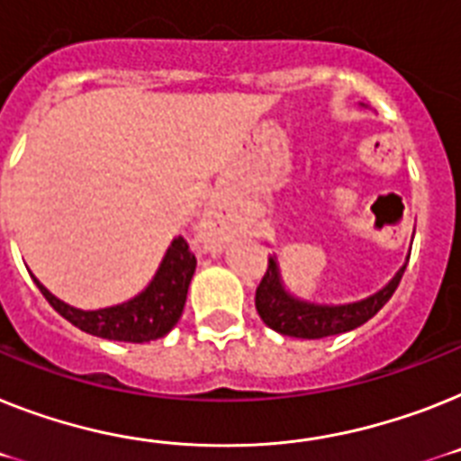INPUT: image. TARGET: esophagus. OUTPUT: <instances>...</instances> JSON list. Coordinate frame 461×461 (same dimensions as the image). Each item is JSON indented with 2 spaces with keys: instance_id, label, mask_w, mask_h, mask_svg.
<instances>
[{
  "instance_id": "esophagus-1",
  "label": "esophagus",
  "mask_w": 461,
  "mask_h": 461,
  "mask_svg": "<svg viewBox=\"0 0 461 461\" xmlns=\"http://www.w3.org/2000/svg\"><path fill=\"white\" fill-rule=\"evenodd\" d=\"M201 241L206 249H220L224 241V230L222 222L218 220V215H208L201 224Z\"/></svg>"
}]
</instances>
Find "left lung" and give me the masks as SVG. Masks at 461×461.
<instances>
[{
  "label": "left lung",
  "mask_w": 461,
  "mask_h": 461,
  "mask_svg": "<svg viewBox=\"0 0 461 461\" xmlns=\"http://www.w3.org/2000/svg\"><path fill=\"white\" fill-rule=\"evenodd\" d=\"M408 260L410 255L405 258L403 267L393 274L392 281L373 295L356 300V303L319 304L293 295L284 285L276 255H269V267H267L265 276L255 290V309L267 326L281 332V335H288V338L321 339L330 338V335H342V332L363 326L389 303V297L401 284Z\"/></svg>",
  "instance_id": "8db88e82"
}]
</instances>
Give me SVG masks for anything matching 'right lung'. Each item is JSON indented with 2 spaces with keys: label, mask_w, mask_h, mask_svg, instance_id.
<instances>
[{
  "label": "right lung",
  "mask_w": 461,
  "mask_h": 461,
  "mask_svg": "<svg viewBox=\"0 0 461 461\" xmlns=\"http://www.w3.org/2000/svg\"><path fill=\"white\" fill-rule=\"evenodd\" d=\"M194 269V253L189 250L183 237H176L145 290H140L126 303L103 309L72 307V304L58 300L51 290L40 284V278L34 274L32 278L37 288L41 290V295L49 300V304L79 330L95 335V338L114 339V342L142 344L164 338L166 332H171L173 326L180 321Z\"/></svg>",
  "instance_id": "obj_1"
}]
</instances>
